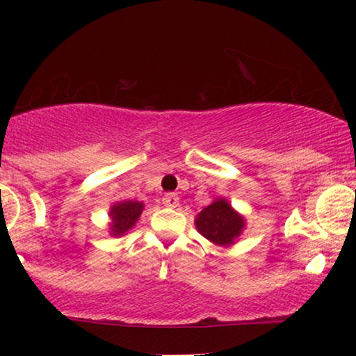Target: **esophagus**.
<instances>
[{"mask_svg":"<svg viewBox=\"0 0 356 356\" xmlns=\"http://www.w3.org/2000/svg\"><path fill=\"white\" fill-rule=\"evenodd\" d=\"M162 202H163V206H165V207L175 209V207H177L178 204H179V199H178L177 194L170 193V194H165L163 199H162Z\"/></svg>","mask_w":356,"mask_h":356,"instance_id":"obj_1","label":"esophagus"}]
</instances>
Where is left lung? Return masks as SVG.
Segmentation results:
<instances>
[{
	"instance_id": "8db88e82",
	"label": "left lung",
	"mask_w": 356,
	"mask_h": 356,
	"mask_svg": "<svg viewBox=\"0 0 356 356\" xmlns=\"http://www.w3.org/2000/svg\"><path fill=\"white\" fill-rule=\"evenodd\" d=\"M196 227L202 236L218 246L232 245L240 235L245 222L225 199H218L197 213Z\"/></svg>"
}]
</instances>
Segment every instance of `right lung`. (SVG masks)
I'll return each mask as SVG.
<instances>
[{
  "mask_svg": "<svg viewBox=\"0 0 356 356\" xmlns=\"http://www.w3.org/2000/svg\"><path fill=\"white\" fill-rule=\"evenodd\" d=\"M143 209L144 204L138 201H123L115 204L110 212L111 220H113L111 222V233H113L115 236L124 235V233L128 232L129 228H133L134 223L138 222Z\"/></svg>",
  "mask_w": 356,
  "mask_h": 356,
  "instance_id": "1",
  "label": "right lung"
}]
</instances>
